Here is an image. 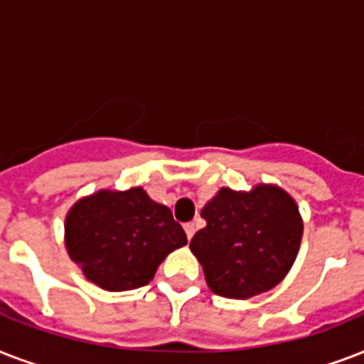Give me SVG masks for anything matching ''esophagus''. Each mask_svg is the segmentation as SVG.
<instances>
[{
    "label": "esophagus",
    "mask_w": 364,
    "mask_h": 364,
    "mask_svg": "<svg viewBox=\"0 0 364 364\" xmlns=\"http://www.w3.org/2000/svg\"><path fill=\"white\" fill-rule=\"evenodd\" d=\"M185 232H187L188 240L193 238L194 232H196V227H194V223H187V225H185Z\"/></svg>",
    "instance_id": "34e87169"
}]
</instances>
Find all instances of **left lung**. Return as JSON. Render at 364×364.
I'll list each match as a JSON object with an SVG mask.
<instances>
[{
    "label": "left lung",
    "instance_id": "obj_1",
    "mask_svg": "<svg viewBox=\"0 0 364 364\" xmlns=\"http://www.w3.org/2000/svg\"><path fill=\"white\" fill-rule=\"evenodd\" d=\"M200 215L205 227L191 240L208 287L225 299H251L287 276L302 240L299 205L276 185L249 193L221 188Z\"/></svg>",
    "mask_w": 364,
    "mask_h": 364
}]
</instances>
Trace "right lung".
Here are the masks:
<instances>
[{
	"mask_svg": "<svg viewBox=\"0 0 364 364\" xmlns=\"http://www.w3.org/2000/svg\"><path fill=\"white\" fill-rule=\"evenodd\" d=\"M187 243L170 208L141 187L98 191L65 217V249L88 282L105 291L147 285L168 255Z\"/></svg>",
	"mask_w": 364,
	"mask_h": 364,
	"instance_id": "right-lung-1",
	"label": "right lung"
}]
</instances>
